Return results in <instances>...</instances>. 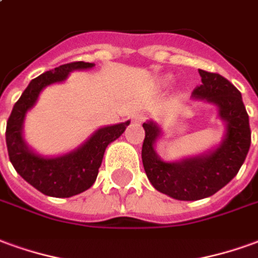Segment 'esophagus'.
<instances>
[{
    "label": "esophagus",
    "mask_w": 258,
    "mask_h": 258,
    "mask_svg": "<svg viewBox=\"0 0 258 258\" xmlns=\"http://www.w3.org/2000/svg\"><path fill=\"white\" fill-rule=\"evenodd\" d=\"M134 120L135 121H138V123H141V121L145 120V114H142V113H140V114H135Z\"/></svg>",
    "instance_id": "1"
}]
</instances>
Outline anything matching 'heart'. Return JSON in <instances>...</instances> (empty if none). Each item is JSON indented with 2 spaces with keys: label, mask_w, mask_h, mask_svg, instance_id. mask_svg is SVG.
Returning <instances> with one entry per match:
<instances>
[{
  "label": "heart",
  "mask_w": 258,
  "mask_h": 258,
  "mask_svg": "<svg viewBox=\"0 0 258 258\" xmlns=\"http://www.w3.org/2000/svg\"><path fill=\"white\" fill-rule=\"evenodd\" d=\"M169 82H170V78H165L163 81H162V84H163V85H167Z\"/></svg>",
  "instance_id": "1"
}]
</instances>
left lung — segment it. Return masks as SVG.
Listing matches in <instances>:
<instances>
[{"label":"left lung","instance_id":"1","mask_svg":"<svg viewBox=\"0 0 258 258\" xmlns=\"http://www.w3.org/2000/svg\"><path fill=\"white\" fill-rule=\"evenodd\" d=\"M203 85L194 89L191 98L218 109L225 124L221 144L205 154L176 162L160 158L155 144L162 137L158 124L148 120L142 124L145 140L142 144V163L148 179L158 191L180 201H196L211 197L235 177L246 159L251 142L248 116L242 95L219 74L198 70Z\"/></svg>","mask_w":258,"mask_h":258}]
</instances>
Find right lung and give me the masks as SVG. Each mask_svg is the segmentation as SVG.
I'll return each mask as SVG.
<instances>
[{"mask_svg":"<svg viewBox=\"0 0 258 258\" xmlns=\"http://www.w3.org/2000/svg\"><path fill=\"white\" fill-rule=\"evenodd\" d=\"M93 67V62L77 61L57 67L32 79L7 121L5 140L11 163L29 184L48 197H73L92 187L98 177L106 148L116 141L130 124L125 121L100 127L78 148L58 156L37 154L25 141V118L37 102L41 91L48 85L64 82L73 71H84Z\"/></svg>","mask_w":258,"mask_h":258,"instance_id":"obj_1","label":"right lung"}]
</instances>
